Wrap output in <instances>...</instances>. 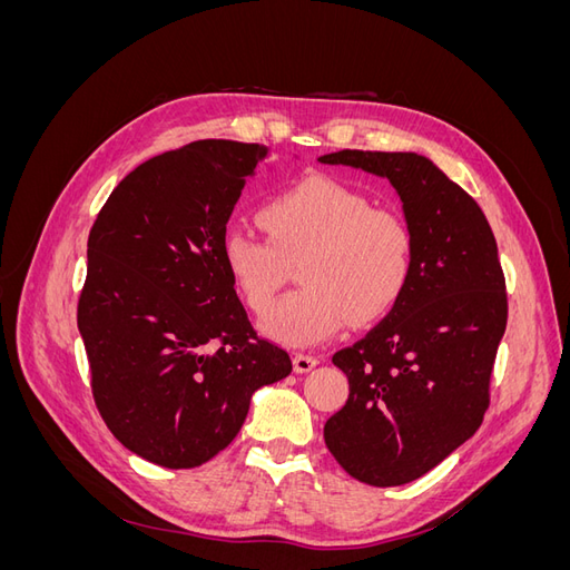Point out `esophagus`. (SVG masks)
Returning a JSON list of instances; mask_svg holds the SVG:
<instances>
[{
    "label": "esophagus",
    "mask_w": 570,
    "mask_h": 570,
    "mask_svg": "<svg viewBox=\"0 0 570 570\" xmlns=\"http://www.w3.org/2000/svg\"><path fill=\"white\" fill-rule=\"evenodd\" d=\"M292 364H295L297 373H308L316 364H318V356L312 354H295L292 356Z\"/></svg>",
    "instance_id": "obj_1"
}]
</instances>
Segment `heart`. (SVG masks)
Returning <instances> with one entry per match:
<instances>
[{
	"label": "heart",
	"instance_id": "1",
	"mask_svg": "<svg viewBox=\"0 0 570 570\" xmlns=\"http://www.w3.org/2000/svg\"><path fill=\"white\" fill-rule=\"evenodd\" d=\"M258 220L271 239L230 228L220 239V262L249 308L266 314L285 283L287 262L304 254L302 287L285 295L266 321L281 342L306 347L352 318L383 316L411 281L409 223L335 178L308 176L283 187L264 202Z\"/></svg>",
	"mask_w": 570,
	"mask_h": 570
}]
</instances>
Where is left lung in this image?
I'll return each mask as SVG.
<instances>
[{"label": "left lung", "instance_id": "obj_1", "mask_svg": "<svg viewBox=\"0 0 570 570\" xmlns=\"http://www.w3.org/2000/svg\"><path fill=\"white\" fill-rule=\"evenodd\" d=\"M318 161L387 178L413 235L402 299L366 337L333 354L350 396L323 428L325 446L352 478L404 485L485 416L509 314L504 271L475 199L421 154L342 149Z\"/></svg>", "mask_w": 570, "mask_h": 570}]
</instances>
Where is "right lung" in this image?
I'll use <instances>...</instances> for the list:
<instances>
[{"label":"right lung","mask_w":570,"mask_h":570,"mask_svg":"<svg viewBox=\"0 0 570 570\" xmlns=\"http://www.w3.org/2000/svg\"><path fill=\"white\" fill-rule=\"evenodd\" d=\"M262 145L199 140L120 180L88 237L78 331L114 438L164 469H195L235 440L252 394L289 375L258 337L220 239Z\"/></svg>","instance_id":"add662e5"}]
</instances>
